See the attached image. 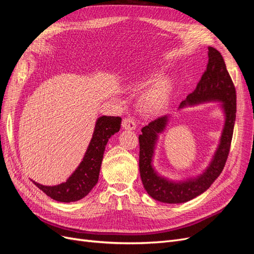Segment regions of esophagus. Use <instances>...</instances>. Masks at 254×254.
<instances>
[{
    "instance_id": "obj_1",
    "label": "esophagus",
    "mask_w": 254,
    "mask_h": 254,
    "mask_svg": "<svg viewBox=\"0 0 254 254\" xmlns=\"http://www.w3.org/2000/svg\"><path fill=\"white\" fill-rule=\"evenodd\" d=\"M122 127L126 129V130H133L136 128V124L135 121L132 117H127L124 120H123V124Z\"/></svg>"
}]
</instances>
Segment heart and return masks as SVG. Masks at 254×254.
Segmentation results:
<instances>
[{"label": "heart", "instance_id": "obj_1", "mask_svg": "<svg viewBox=\"0 0 254 254\" xmlns=\"http://www.w3.org/2000/svg\"><path fill=\"white\" fill-rule=\"evenodd\" d=\"M152 74L139 76L134 80V86H143L152 78ZM173 82L170 79H160L144 92L141 99V106L148 113L159 112L168 105L173 94Z\"/></svg>", "mask_w": 254, "mask_h": 254}]
</instances>
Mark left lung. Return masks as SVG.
Instances as JSON below:
<instances>
[{
	"mask_svg": "<svg viewBox=\"0 0 254 254\" xmlns=\"http://www.w3.org/2000/svg\"><path fill=\"white\" fill-rule=\"evenodd\" d=\"M209 61L206 70L197 83V87L180 104V108L188 105H197L204 102H221L226 115L225 127L220 143L212 162L205 172L184 181L175 182L160 176L152 167L153 150L158 141V134L165 129L168 118L166 115L150 122L142 128L140 142V175L144 189L148 195L158 201L165 203H182L193 199L211 187L224 170L231 146L234 123L236 118V91L234 83L227 71L221 54L214 48H209Z\"/></svg>",
	"mask_w": 254,
	"mask_h": 254,
	"instance_id": "8db88e82",
	"label": "left lung"
}]
</instances>
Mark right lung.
<instances>
[{
    "instance_id": "1",
    "label": "right lung",
    "mask_w": 254,
    "mask_h": 254,
    "mask_svg": "<svg viewBox=\"0 0 254 254\" xmlns=\"http://www.w3.org/2000/svg\"><path fill=\"white\" fill-rule=\"evenodd\" d=\"M122 119L120 117H101L97 119L94 132L81 163L68 179L54 187L34 184L49 197L60 202H73L86 197L98 181L99 171L106 145L110 136L119 132Z\"/></svg>"
}]
</instances>
